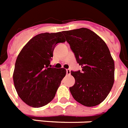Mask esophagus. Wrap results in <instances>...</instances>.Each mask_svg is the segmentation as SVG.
I'll return each mask as SVG.
<instances>
[{
	"mask_svg": "<svg viewBox=\"0 0 128 128\" xmlns=\"http://www.w3.org/2000/svg\"><path fill=\"white\" fill-rule=\"evenodd\" d=\"M70 74H71L70 70V69H67V70H66V74H67V75H70Z\"/></svg>",
	"mask_w": 128,
	"mask_h": 128,
	"instance_id": "34e87169",
	"label": "esophagus"
}]
</instances>
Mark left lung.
Wrapping results in <instances>:
<instances>
[{
	"instance_id": "1",
	"label": "left lung",
	"mask_w": 128,
	"mask_h": 128,
	"mask_svg": "<svg viewBox=\"0 0 128 128\" xmlns=\"http://www.w3.org/2000/svg\"><path fill=\"white\" fill-rule=\"evenodd\" d=\"M82 71H72L75 84L70 88L74 98L86 106L101 103L114 82V62L107 45L88 28L62 32Z\"/></svg>"
}]
</instances>
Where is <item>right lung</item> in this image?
I'll use <instances>...</instances> for the list:
<instances>
[{"label": "right lung", "instance_id": "right-lung-1", "mask_svg": "<svg viewBox=\"0 0 128 128\" xmlns=\"http://www.w3.org/2000/svg\"><path fill=\"white\" fill-rule=\"evenodd\" d=\"M65 41L62 32L40 34L30 39L18 56L14 84L18 96L28 105L41 107L54 97L66 70L54 68L50 63L56 44Z\"/></svg>", "mask_w": 128, "mask_h": 128}]
</instances>
